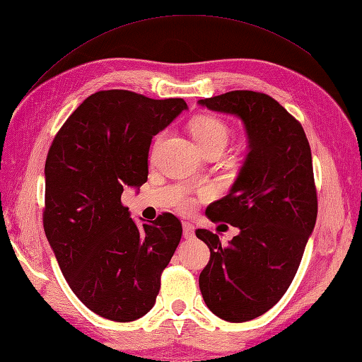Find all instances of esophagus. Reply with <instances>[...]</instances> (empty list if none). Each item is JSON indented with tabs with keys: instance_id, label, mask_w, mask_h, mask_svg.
<instances>
[{
	"instance_id": "34e87169",
	"label": "esophagus",
	"mask_w": 362,
	"mask_h": 362,
	"mask_svg": "<svg viewBox=\"0 0 362 362\" xmlns=\"http://www.w3.org/2000/svg\"><path fill=\"white\" fill-rule=\"evenodd\" d=\"M183 238H185V240H193L194 238V228H193V226L191 224H183Z\"/></svg>"
}]
</instances>
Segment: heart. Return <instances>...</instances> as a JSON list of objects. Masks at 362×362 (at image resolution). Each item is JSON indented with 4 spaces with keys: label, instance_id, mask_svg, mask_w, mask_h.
Instances as JSON below:
<instances>
[{
    "label": "heart",
    "instance_id": "1",
    "mask_svg": "<svg viewBox=\"0 0 362 362\" xmlns=\"http://www.w3.org/2000/svg\"><path fill=\"white\" fill-rule=\"evenodd\" d=\"M191 134H193L199 149L204 151L205 148L213 144L226 146L230 136V129L221 118L211 117V115H204V117H199L191 122ZM183 205L187 206L188 202Z\"/></svg>",
    "mask_w": 362,
    "mask_h": 362
}]
</instances>
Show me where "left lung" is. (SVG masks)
Segmentation results:
<instances>
[{
    "label": "left lung",
    "mask_w": 362,
    "mask_h": 362,
    "mask_svg": "<svg viewBox=\"0 0 362 362\" xmlns=\"http://www.w3.org/2000/svg\"><path fill=\"white\" fill-rule=\"evenodd\" d=\"M206 109L244 122L249 153L230 193L205 214L240 228L228 245L210 230L196 236L210 249L199 288L213 314L247 322L288 291L317 218L313 158L302 124L274 98L250 90L201 99Z\"/></svg>",
    "instance_id": "1"
}]
</instances>
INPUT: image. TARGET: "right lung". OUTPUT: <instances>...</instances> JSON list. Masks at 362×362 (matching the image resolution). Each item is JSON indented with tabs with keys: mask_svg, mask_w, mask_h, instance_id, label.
<instances>
[{
	"mask_svg": "<svg viewBox=\"0 0 362 362\" xmlns=\"http://www.w3.org/2000/svg\"><path fill=\"white\" fill-rule=\"evenodd\" d=\"M187 109L182 98L103 90L54 136L45 163V233L71 291L98 316L132 322L156 303L182 224L161 213L138 227L121 194L148 180L152 136Z\"/></svg>",
	"mask_w": 362,
	"mask_h": 362,
	"instance_id": "add662e5",
	"label": "right lung"
}]
</instances>
